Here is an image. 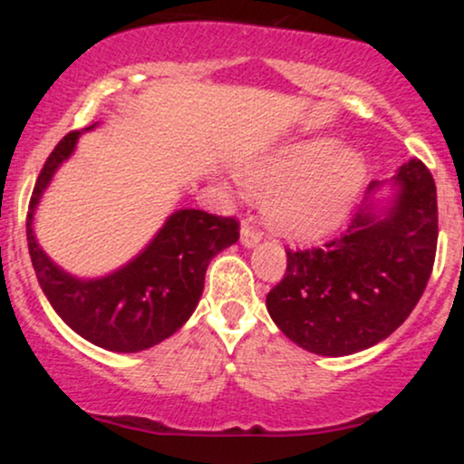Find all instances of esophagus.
I'll return each mask as SVG.
<instances>
[{
    "label": "esophagus",
    "mask_w": 464,
    "mask_h": 464,
    "mask_svg": "<svg viewBox=\"0 0 464 464\" xmlns=\"http://www.w3.org/2000/svg\"><path fill=\"white\" fill-rule=\"evenodd\" d=\"M239 233H242V244H244V246H248V248L255 246V244L262 239V231H259V228L255 227L250 220L244 222L242 231H239Z\"/></svg>",
    "instance_id": "obj_1"
}]
</instances>
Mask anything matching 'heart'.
<instances>
[{
    "label": "heart",
    "mask_w": 464,
    "mask_h": 464,
    "mask_svg": "<svg viewBox=\"0 0 464 464\" xmlns=\"http://www.w3.org/2000/svg\"><path fill=\"white\" fill-rule=\"evenodd\" d=\"M364 165L334 140H307L246 165L242 179L268 196L270 222L292 236H318L343 222L358 194Z\"/></svg>",
    "instance_id": "1"
}]
</instances>
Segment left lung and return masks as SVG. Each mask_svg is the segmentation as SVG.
Wrapping results in <instances>:
<instances>
[{"label": "left lung", "instance_id": "8db88e82", "mask_svg": "<svg viewBox=\"0 0 464 464\" xmlns=\"http://www.w3.org/2000/svg\"><path fill=\"white\" fill-rule=\"evenodd\" d=\"M395 200L372 202V180L349 227L323 246L287 248L284 279L266 307L292 343L318 355H349L384 340L414 310L436 257L439 207L420 159L397 169Z\"/></svg>", "mask_w": 464, "mask_h": 464}]
</instances>
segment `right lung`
<instances>
[{
	"instance_id": "obj_1",
	"label": "right lung",
	"mask_w": 464,
	"mask_h": 464,
	"mask_svg": "<svg viewBox=\"0 0 464 464\" xmlns=\"http://www.w3.org/2000/svg\"><path fill=\"white\" fill-rule=\"evenodd\" d=\"M78 135L72 130L56 143L32 189L25 236L36 279L58 316L95 347L120 353L150 349L180 329L196 310L207 266L222 248L237 242L239 222L233 216L180 209L168 218L140 257L117 273L92 281L67 275L36 244L32 216L56 168L73 152Z\"/></svg>"
}]
</instances>
